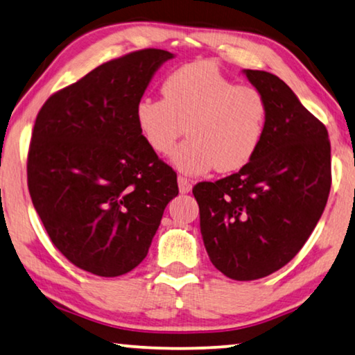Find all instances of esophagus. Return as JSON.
I'll return each instance as SVG.
<instances>
[{
  "mask_svg": "<svg viewBox=\"0 0 355 355\" xmlns=\"http://www.w3.org/2000/svg\"><path fill=\"white\" fill-rule=\"evenodd\" d=\"M191 188H193V184L189 183V180H188V178H184V177H178V189H180V193H182V194H187V193H189Z\"/></svg>",
  "mask_w": 355,
  "mask_h": 355,
  "instance_id": "34e87169",
  "label": "esophagus"
}]
</instances>
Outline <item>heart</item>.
Listing matches in <instances>:
<instances>
[{
	"mask_svg": "<svg viewBox=\"0 0 355 355\" xmlns=\"http://www.w3.org/2000/svg\"><path fill=\"white\" fill-rule=\"evenodd\" d=\"M162 98L144 96L134 121L157 155L173 148L187 125L188 140L171 155V164L188 175L239 171L254 157L267 125V101L257 88L237 85L211 61H194L166 76Z\"/></svg>",
	"mask_w": 355,
	"mask_h": 355,
	"instance_id": "1",
	"label": "heart"
}]
</instances>
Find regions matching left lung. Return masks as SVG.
Returning a JSON list of instances; mask_svg holds the SVG:
<instances>
[{"label":"left lung","mask_w":355,"mask_h":355,"mask_svg":"<svg viewBox=\"0 0 355 355\" xmlns=\"http://www.w3.org/2000/svg\"><path fill=\"white\" fill-rule=\"evenodd\" d=\"M267 101L263 140L248 164L196 184L200 234L213 266L251 281L284 267L316 227L330 193L329 132L279 77L243 69Z\"/></svg>","instance_id":"obj_1"}]
</instances>
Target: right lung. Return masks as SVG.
<instances>
[{"instance_id":"add662e5","label":"right lung","mask_w":355,"mask_h":355,"mask_svg":"<svg viewBox=\"0 0 355 355\" xmlns=\"http://www.w3.org/2000/svg\"><path fill=\"white\" fill-rule=\"evenodd\" d=\"M145 49L107 61L50 96L28 153V188L52 243L98 277H120L148 254L177 173L151 150L134 107L173 58Z\"/></svg>"}]
</instances>
